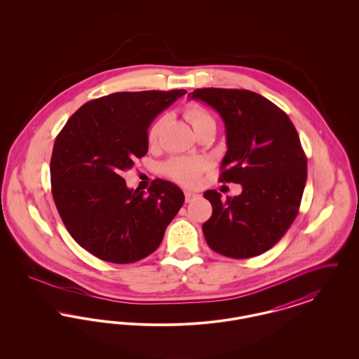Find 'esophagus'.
I'll use <instances>...</instances> for the list:
<instances>
[{"label":"esophagus","mask_w":359,"mask_h":359,"mask_svg":"<svg viewBox=\"0 0 359 359\" xmlns=\"http://www.w3.org/2000/svg\"><path fill=\"white\" fill-rule=\"evenodd\" d=\"M184 196H186V202H187V203H191L192 201L198 199L201 195H199V194H196V192H192V191H186V192H184Z\"/></svg>","instance_id":"esophagus-1"}]
</instances>
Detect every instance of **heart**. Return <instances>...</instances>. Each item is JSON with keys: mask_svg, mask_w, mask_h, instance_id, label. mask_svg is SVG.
I'll return each mask as SVG.
<instances>
[{"mask_svg": "<svg viewBox=\"0 0 359 359\" xmlns=\"http://www.w3.org/2000/svg\"><path fill=\"white\" fill-rule=\"evenodd\" d=\"M184 117L186 120L191 123V126L194 128V130H198L199 128L208 125V123H214L212 117L208 114V111L205 110L202 106L196 104V103H189L184 107ZM163 126V120H156L151 125L149 130H148V144L149 147H156L158 136H160V130ZM205 161L201 157H187V156H175L171 157L170 160H167L161 170L163 173L172 179L173 182L182 184V186H195L199 179L202 172L205 171Z\"/></svg>", "mask_w": 359, "mask_h": 359, "instance_id": "b5f03b06", "label": "heart"}]
</instances>
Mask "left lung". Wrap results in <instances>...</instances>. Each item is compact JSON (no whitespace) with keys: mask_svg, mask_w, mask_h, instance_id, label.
<instances>
[{"mask_svg":"<svg viewBox=\"0 0 359 359\" xmlns=\"http://www.w3.org/2000/svg\"><path fill=\"white\" fill-rule=\"evenodd\" d=\"M215 109L226 128L227 152L219 182L239 183L238 196L212 205L203 223L207 245L230 258L259 256L287 233L299 212L307 182V157L290 117L262 95L238 88H196L188 95Z\"/></svg>","mask_w":359,"mask_h":359,"instance_id":"obj_1","label":"left lung"}]
</instances>
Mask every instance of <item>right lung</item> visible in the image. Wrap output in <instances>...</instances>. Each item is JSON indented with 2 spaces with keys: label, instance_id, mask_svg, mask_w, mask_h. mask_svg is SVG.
Segmentation results:
<instances>
[{
  "label": "right lung",
  "instance_id": "right-lung-1",
  "mask_svg": "<svg viewBox=\"0 0 359 359\" xmlns=\"http://www.w3.org/2000/svg\"><path fill=\"white\" fill-rule=\"evenodd\" d=\"M186 90L114 93L79 107L57 135L52 196L71 237L100 259L130 264L154 253L184 203L171 182L145 194L122 173L148 152V128Z\"/></svg>",
  "mask_w": 359,
  "mask_h": 359
}]
</instances>
